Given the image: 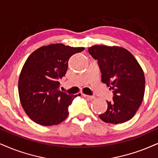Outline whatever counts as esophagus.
<instances>
[{"label":"esophagus","instance_id":"1","mask_svg":"<svg viewBox=\"0 0 158 158\" xmlns=\"http://www.w3.org/2000/svg\"><path fill=\"white\" fill-rule=\"evenodd\" d=\"M83 96L85 97V98L90 99V100H93V99L95 98L94 96H91V95H87V94H83Z\"/></svg>","mask_w":158,"mask_h":158}]
</instances>
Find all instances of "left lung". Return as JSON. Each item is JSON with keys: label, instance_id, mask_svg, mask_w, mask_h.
Masks as SVG:
<instances>
[{"label": "left lung", "instance_id": "obj_1", "mask_svg": "<svg viewBox=\"0 0 158 158\" xmlns=\"http://www.w3.org/2000/svg\"><path fill=\"white\" fill-rule=\"evenodd\" d=\"M97 60L102 82L113 90V100L108 109L99 115L103 122L120 124L133 117L144 96V74L131 52L121 47L94 45L88 49Z\"/></svg>", "mask_w": 158, "mask_h": 158}]
</instances>
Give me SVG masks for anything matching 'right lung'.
<instances>
[{
	"label": "right lung",
	"mask_w": 158,
	"mask_h": 158,
	"mask_svg": "<svg viewBox=\"0 0 158 158\" xmlns=\"http://www.w3.org/2000/svg\"><path fill=\"white\" fill-rule=\"evenodd\" d=\"M83 50L52 44L38 48L27 58L19 75L18 91L25 112L34 122L51 126L67 117L68 108L77 95L59 91L58 80L67 73L69 58Z\"/></svg>",
	"instance_id": "obj_1"
}]
</instances>
